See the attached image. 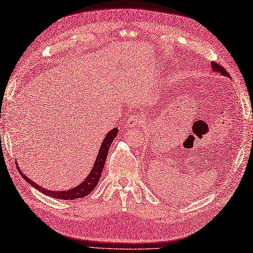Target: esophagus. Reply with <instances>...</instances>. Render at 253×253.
Here are the masks:
<instances>
[{
    "instance_id": "1",
    "label": "esophagus",
    "mask_w": 253,
    "mask_h": 253,
    "mask_svg": "<svg viewBox=\"0 0 253 253\" xmlns=\"http://www.w3.org/2000/svg\"><path fill=\"white\" fill-rule=\"evenodd\" d=\"M143 121H145V120H143L142 115L134 114V115H132L131 118L126 120V126H127V127H134V126H136L141 125Z\"/></svg>"
}]
</instances>
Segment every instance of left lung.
I'll return each mask as SVG.
<instances>
[{"instance_id": "left-lung-1", "label": "left lung", "mask_w": 253, "mask_h": 253, "mask_svg": "<svg viewBox=\"0 0 253 253\" xmlns=\"http://www.w3.org/2000/svg\"><path fill=\"white\" fill-rule=\"evenodd\" d=\"M211 70L213 72H217V73H220L221 76L223 77H227V78H230L229 73L226 71V69L220 65H218L217 63H215V61H211ZM231 79V78H230Z\"/></svg>"}]
</instances>
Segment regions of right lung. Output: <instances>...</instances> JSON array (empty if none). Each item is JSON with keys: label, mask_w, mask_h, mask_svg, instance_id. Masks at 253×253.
Segmentation results:
<instances>
[{"label": "right lung", "mask_w": 253, "mask_h": 253, "mask_svg": "<svg viewBox=\"0 0 253 253\" xmlns=\"http://www.w3.org/2000/svg\"><path fill=\"white\" fill-rule=\"evenodd\" d=\"M118 132H119L118 127H114L106 134V136L103 138V140H102L101 147L99 149V152H98V155H97V159H95V161H94L93 167L91 168V170L89 171V174H88L86 176V179L82 181L78 186L73 187V188H70L68 190H51V189H47V188H44L42 186L38 185V184L35 183L34 181L30 180V177H27L21 171V170H20V167L18 166V164H17L18 171L20 172V174L22 175V177L26 182H29L34 188L38 189L39 192H42L43 195H46L49 197H53V198H55V199H63V200H77V199H79V198H83L87 195H89L92 192V189L95 186H97V184H98L100 177H101V173H102V171H103L108 150H110L112 142L115 139L116 136H117Z\"/></svg>", "instance_id": "1"}]
</instances>
